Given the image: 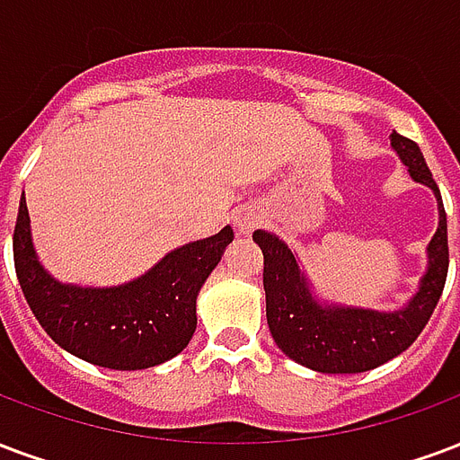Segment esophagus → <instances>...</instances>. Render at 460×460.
<instances>
[{
    "mask_svg": "<svg viewBox=\"0 0 460 460\" xmlns=\"http://www.w3.org/2000/svg\"><path fill=\"white\" fill-rule=\"evenodd\" d=\"M258 224H261V214H258L256 209H241V212H236V217H234V226H236V231H239L241 236H248L251 231L256 229Z\"/></svg>",
    "mask_w": 460,
    "mask_h": 460,
    "instance_id": "34e87169",
    "label": "esophagus"
}]
</instances>
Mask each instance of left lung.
I'll return each instance as SVG.
<instances>
[{
	"instance_id": "1",
	"label": "left lung",
	"mask_w": 460,
	"mask_h": 460,
	"mask_svg": "<svg viewBox=\"0 0 460 460\" xmlns=\"http://www.w3.org/2000/svg\"><path fill=\"white\" fill-rule=\"evenodd\" d=\"M390 148L411 182L434 192L438 212L437 231L427 246V270L402 307L376 309L326 299L280 236L253 231L265 258V316L270 334L288 358L316 373H366L407 351L429 322L447 282V212L437 182L414 141L393 134Z\"/></svg>"
}]
</instances>
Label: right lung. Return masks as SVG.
<instances>
[{"label": "right lung", "mask_w": 460, "mask_h": 460, "mask_svg": "<svg viewBox=\"0 0 460 460\" xmlns=\"http://www.w3.org/2000/svg\"><path fill=\"white\" fill-rule=\"evenodd\" d=\"M234 241L224 226L190 241L121 285L92 288L58 280L40 263L26 197L13 229V265L31 312L53 341L109 370H146L175 358L197 329V295Z\"/></svg>", "instance_id": "add662e5"}]
</instances>
